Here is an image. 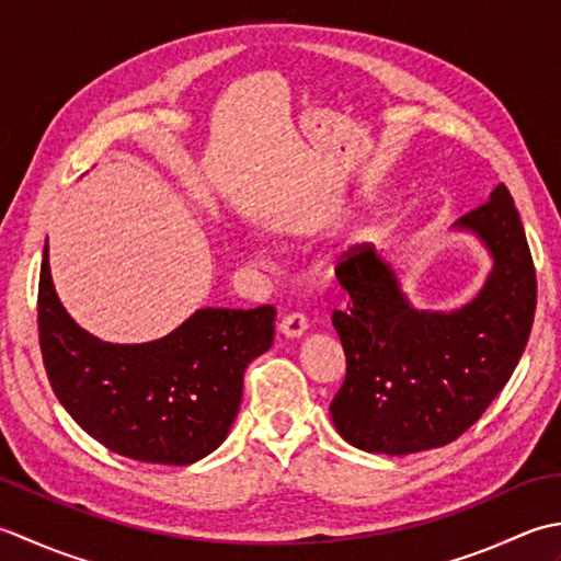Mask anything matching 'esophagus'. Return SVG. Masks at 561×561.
I'll return each instance as SVG.
<instances>
[{
	"instance_id": "34e87169",
	"label": "esophagus",
	"mask_w": 561,
	"mask_h": 561,
	"mask_svg": "<svg viewBox=\"0 0 561 561\" xmlns=\"http://www.w3.org/2000/svg\"><path fill=\"white\" fill-rule=\"evenodd\" d=\"M278 329L283 331L285 336H290V339H300V336L305 334V331H307V317H305V314H300V312L285 314V317L280 319Z\"/></svg>"
}]
</instances>
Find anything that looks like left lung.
I'll list each match as a JSON object with an SVG mask.
<instances>
[{"label":"left lung","mask_w":561,"mask_h":561,"mask_svg":"<svg viewBox=\"0 0 561 561\" xmlns=\"http://www.w3.org/2000/svg\"><path fill=\"white\" fill-rule=\"evenodd\" d=\"M453 227L477 234L494 259L484 288L460 310H416L373 244L351 247L336 266L351 302L331 314L346 377L329 411L341 438L365 453L409 455L460 438L528 344L537 280L508 188L499 184Z\"/></svg>","instance_id":"8db88e82"}]
</instances>
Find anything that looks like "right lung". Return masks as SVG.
Here are the masks:
<instances>
[{"mask_svg":"<svg viewBox=\"0 0 561 561\" xmlns=\"http://www.w3.org/2000/svg\"><path fill=\"white\" fill-rule=\"evenodd\" d=\"M276 310L193 312L147 344H108L67 314L48 244L38 283V336L55 397L91 438L152 465H191L232 428L247 365L273 344Z\"/></svg>","mask_w":561,"mask_h":561,"instance_id":"1","label":"right lung"}]
</instances>
